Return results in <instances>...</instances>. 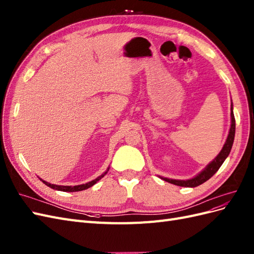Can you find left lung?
I'll list each match as a JSON object with an SVG mask.
<instances>
[{
	"label": "left lung",
	"mask_w": 254,
	"mask_h": 254,
	"mask_svg": "<svg viewBox=\"0 0 254 254\" xmlns=\"http://www.w3.org/2000/svg\"><path fill=\"white\" fill-rule=\"evenodd\" d=\"M234 136H235V118H234V114H233V103H231L230 131H229V134L227 137V140H226V142H224L221 151L219 152V154L217 155L211 163L207 164L206 167L203 170L200 171L197 176H194L191 179L175 180V179H168V178H164V177H159V178L166 181V182L171 183L173 185L183 186V187H195V186L203 184L208 179H211L217 171H218L220 166L223 164V162L226 161V158L229 156L232 146H233V142H234Z\"/></svg>",
	"instance_id": "left-lung-1"
}]
</instances>
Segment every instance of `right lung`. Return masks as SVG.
<instances>
[{
    "label": "right lung",
    "mask_w": 254,
    "mask_h": 254,
    "mask_svg": "<svg viewBox=\"0 0 254 254\" xmlns=\"http://www.w3.org/2000/svg\"><path fill=\"white\" fill-rule=\"evenodd\" d=\"M110 170V167H108L107 169H106V171L105 172H103L102 175H101L100 177H98L97 179H95V180H92V181H90V182H88V183H85V184H81V185H75V186H64V185H56V184H51V183H49V182H47V181H43L42 179H40L43 183H45L47 186H49V187H51V188H53V190H61V191H66V192H73V191H81V190H87V188H89V187H91V186H93L95 185L99 180H101L102 179L106 173H107V171Z\"/></svg>",
    "instance_id": "1"
}]
</instances>
